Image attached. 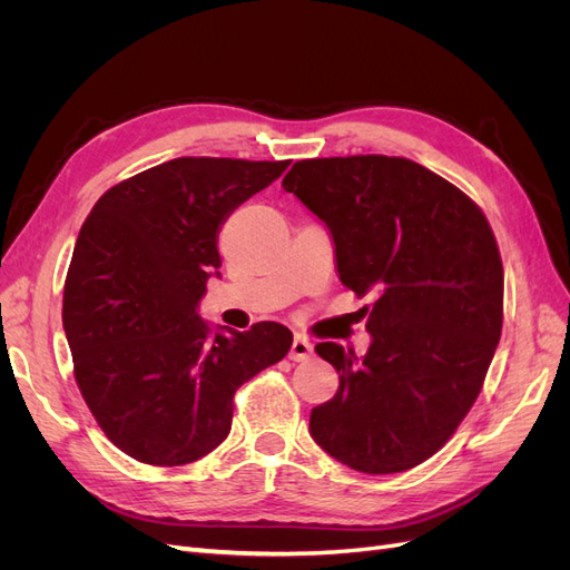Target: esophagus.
<instances>
[{
  "mask_svg": "<svg viewBox=\"0 0 570 570\" xmlns=\"http://www.w3.org/2000/svg\"><path fill=\"white\" fill-rule=\"evenodd\" d=\"M312 352H314V344L308 342L304 335H297L295 340H292V347H289V358L292 361H304V358L312 356Z\"/></svg>",
  "mask_w": 570,
  "mask_h": 570,
  "instance_id": "1",
  "label": "esophagus"
}]
</instances>
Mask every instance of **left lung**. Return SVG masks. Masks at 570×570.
I'll return each mask as SVG.
<instances>
[{"instance_id":"8db88e82","label":"left lung","mask_w":570,"mask_h":570,"mask_svg":"<svg viewBox=\"0 0 570 570\" xmlns=\"http://www.w3.org/2000/svg\"><path fill=\"white\" fill-rule=\"evenodd\" d=\"M283 187L331 230L342 285L377 295L366 356L316 344L340 390L312 411V435L354 471H409L456 433L502 337L494 233L469 195L404 157L302 159Z\"/></svg>"}]
</instances>
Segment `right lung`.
Wrapping results in <instances>:
<instances>
[{"mask_svg":"<svg viewBox=\"0 0 570 570\" xmlns=\"http://www.w3.org/2000/svg\"><path fill=\"white\" fill-rule=\"evenodd\" d=\"M289 161L180 157L109 187L85 218L63 285L73 375L97 425L151 465L193 463L228 438L237 387L292 347L285 325L209 335L197 314L216 237Z\"/></svg>","mask_w":570,"mask_h":570,"instance_id":"obj_1","label":"right lung"}]
</instances>
